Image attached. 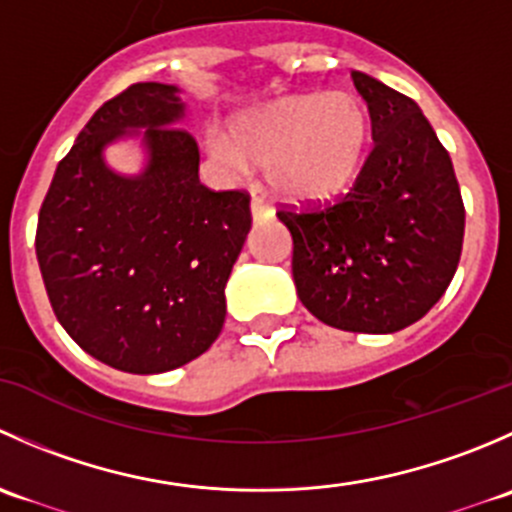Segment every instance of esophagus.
I'll list each match as a JSON object with an SVG mask.
<instances>
[{
    "label": "esophagus",
    "instance_id": "obj_1",
    "mask_svg": "<svg viewBox=\"0 0 512 512\" xmlns=\"http://www.w3.org/2000/svg\"><path fill=\"white\" fill-rule=\"evenodd\" d=\"M250 210H252V218H255V220H267V218H272V215H275L272 205L265 203V200H262V198H257V195H255V198H252Z\"/></svg>",
    "mask_w": 512,
    "mask_h": 512
}]
</instances>
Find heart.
Returning a JSON list of instances; mask_svg holds the SVG:
<instances>
[{
	"label": "heart",
	"instance_id": "1",
	"mask_svg": "<svg viewBox=\"0 0 512 512\" xmlns=\"http://www.w3.org/2000/svg\"><path fill=\"white\" fill-rule=\"evenodd\" d=\"M369 143V113L354 94L287 96L242 118L232 141L210 138L215 158L232 168L267 165V178L294 200L342 193L359 173Z\"/></svg>",
	"mask_w": 512,
	"mask_h": 512
}]
</instances>
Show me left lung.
<instances>
[{
    "label": "left lung",
    "instance_id": "8db88e82",
    "mask_svg": "<svg viewBox=\"0 0 512 512\" xmlns=\"http://www.w3.org/2000/svg\"><path fill=\"white\" fill-rule=\"evenodd\" d=\"M371 118L349 193L282 205L304 307L344 332L391 334L443 297L463 250L466 208L451 156L414 98L352 71Z\"/></svg>",
    "mask_w": 512,
    "mask_h": 512
}]
</instances>
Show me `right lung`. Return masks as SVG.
<instances>
[{"label": "right lung", "mask_w": 512, "mask_h": 512, "mask_svg": "<svg viewBox=\"0 0 512 512\" xmlns=\"http://www.w3.org/2000/svg\"><path fill=\"white\" fill-rule=\"evenodd\" d=\"M175 86L141 81L108 98L56 165L36 223L51 309L84 352L160 374L208 352L225 322V282L250 232V193L210 190ZM147 126L152 165L121 179L100 148Z\"/></svg>", "instance_id": "add662e5"}]
</instances>
